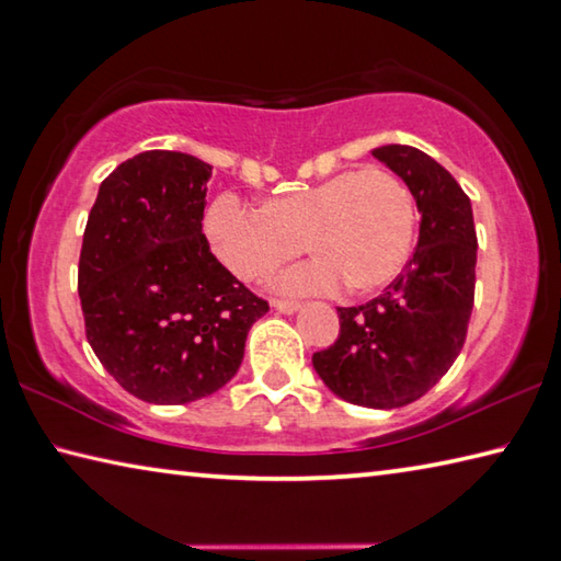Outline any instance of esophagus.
Wrapping results in <instances>:
<instances>
[{
  "label": "esophagus",
  "mask_w": 561,
  "mask_h": 561,
  "mask_svg": "<svg viewBox=\"0 0 561 561\" xmlns=\"http://www.w3.org/2000/svg\"><path fill=\"white\" fill-rule=\"evenodd\" d=\"M272 307H274V309H279V312H284V314H295L297 309H299V301H289V299H274V301H272Z\"/></svg>",
  "instance_id": "obj_1"
}]
</instances>
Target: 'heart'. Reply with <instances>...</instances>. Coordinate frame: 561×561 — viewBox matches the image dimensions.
<instances>
[{
    "mask_svg": "<svg viewBox=\"0 0 561 561\" xmlns=\"http://www.w3.org/2000/svg\"><path fill=\"white\" fill-rule=\"evenodd\" d=\"M204 234L242 282L270 277L307 244L317 260L282 277L284 291H324L342 279L352 295H369L402 272L414 204L394 172L364 167L282 194L262 209L219 194L204 211Z\"/></svg>",
    "mask_w": 561,
    "mask_h": 561,
    "instance_id": "b5f03b06",
    "label": "heart"
}]
</instances>
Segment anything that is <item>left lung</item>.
Masks as SVG:
<instances>
[{
	"label": "left lung",
	"instance_id": "obj_1",
	"mask_svg": "<svg viewBox=\"0 0 561 561\" xmlns=\"http://www.w3.org/2000/svg\"><path fill=\"white\" fill-rule=\"evenodd\" d=\"M409 186L420 239L404 272L362 307H336L340 336L312 364L350 404L397 409L424 397L459 357L474 307L472 202L447 169L416 147L371 149Z\"/></svg>",
	"mask_w": 561,
	"mask_h": 561
}]
</instances>
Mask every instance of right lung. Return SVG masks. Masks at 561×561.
Instances as JSON below:
<instances>
[{
	"label": "right lung",
	"instance_id": "add662e5",
	"mask_svg": "<svg viewBox=\"0 0 561 561\" xmlns=\"http://www.w3.org/2000/svg\"><path fill=\"white\" fill-rule=\"evenodd\" d=\"M211 167L152 149L100 184L79 254L87 342L141 402L186 404L237 375L270 305L209 252Z\"/></svg>",
	"mask_w": 561,
	"mask_h": 561
}]
</instances>
